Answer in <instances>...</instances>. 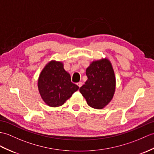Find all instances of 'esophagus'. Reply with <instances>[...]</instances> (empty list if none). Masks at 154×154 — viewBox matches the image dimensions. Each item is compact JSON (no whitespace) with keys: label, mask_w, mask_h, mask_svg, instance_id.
Here are the masks:
<instances>
[{"label":"esophagus","mask_w":154,"mask_h":154,"mask_svg":"<svg viewBox=\"0 0 154 154\" xmlns=\"http://www.w3.org/2000/svg\"><path fill=\"white\" fill-rule=\"evenodd\" d=\"M77 85L79 86V87H81L83 85V83L82 82H79V83H77Z\"/></svg>","instance_id":"1"}]
</instances>
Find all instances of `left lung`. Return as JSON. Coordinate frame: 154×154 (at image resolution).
Returning <instances> with one entry per match:
<instances>
[{
    "label": "left lung",
    "mask_w": 154,
    "mask_h": 154,
    "mask_svg": "<svg viewBox=\"0 0 154 154\" xmlns=\"http://www.w3.org/2000/svg\"><path fill=\"white\" fill-rule=\"evenodd\" d=\"M88 77L79 88L87 104L102 109L112 100L116 91V77L110 61L107 58L93 61L86 70Z\"/></svg>",
    "instance_id": "1"
}]
</instances>
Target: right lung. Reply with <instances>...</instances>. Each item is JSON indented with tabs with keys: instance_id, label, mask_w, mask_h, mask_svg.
<instances>
[{
	"instance_id": "right-lung-1",
	"label": "right lung",
	"mask_w": 154,
	"mask_h": 154,
	"mask_svg": "<svg viewBox=\"0 0 154 154\" xmlns=\"http://www.w3.org/2000/svg\"><path fill=\"white\" fill-rule=\"evenodd\" d=\"M79 87L71 81L69 73L63 69L61 62L52 60L42 70L38 79V88L46 105L58 107L63 105Z\"/></svg>"
}]
</instances>
